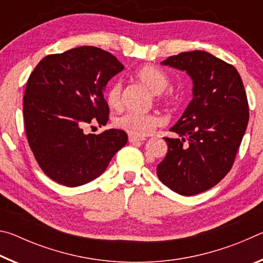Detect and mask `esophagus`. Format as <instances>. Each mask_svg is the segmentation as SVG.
Returning a JSON list of instances; mask_svg holds the SVG:
<instances>
[{
    "label": "esophagus",
    "mask_w": 263,
    "mask_h": 263,
    "mask_svg": "<svg viewBox=\"0 0 263 263\" xmlns=\"http://www.w3.org/2000/svg\"><path fill=\"white\" fill-rule=\"evenodd\" d=\"M142 140H145V138H139V137H135V136H131V135H128V141H130V142L142 141Z\"/></svg>",
    "instance_id": "1"
}]
</instances>
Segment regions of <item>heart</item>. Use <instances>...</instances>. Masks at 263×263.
Returning a JSON list of instances; mask_svg holds the SVG:
<instances>
[{"instance_id": "heart-1", "label": "heart", "mask_w": 263, "mask_h": 263, "mask_svg": "<svg viewBox=\"0 0 263 263\" xmlns=\"http://www.w3.org/2000/svg\"><path fill=\"white\" fill-rule=\"evenodd\" d=\"M138 81L146 84L151 90L158 92L157 99L159 102H167L168 97L163 95L161 91L168 87L169 78L168 75L152 65H145L138 68L135 73ZM122 94L123 84L117 80L110 84L105 94L106 103L111 109H119L122 106ZM115 126L119 130L125 131L126 133L135 137H146L153 133L162 124V118L157 114H141L137 111H127L114 121Z\"/></svg>"}]
</instances>
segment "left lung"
<instances>
[{"mask_svg":"<svg viewBox=\"0 0 263 263\" xmlns=\"http://www.w3.org/2000/svg\"><path fill=\"white\" fill-rule=\"evenodd\" d=\"M193 79V100L164 137L168 152L158 164L160 181L175 193H203L233 166L249 112L242 80L234 66L204 51L182 52L161 62Z\"/></svg>","mask_w":263,"mask_h":263,"instance_id":"8db88e82","label":"left lung"}]
</instances>
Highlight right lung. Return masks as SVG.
Masks as SVG:
<instances>
[{"mask_svg":"<svg viewBox=\"0 0 263 263\" xmlns=\"http://www.w3.org/2000/svg\"><path fill=\"white\" fill-rule=\"evenodd\" d=\"M123 69L111 53L80 46L46 55L30 74L23 97L26 138L53 181L66 186L88 183L127 142L126 132L117 128L84 133L87 125L101 127L109 121L104 88Z\"/></svg>","mask_w":263,"mask_h":263,"instance_id":"add662e5","label":"right lung"}]
</instances>
